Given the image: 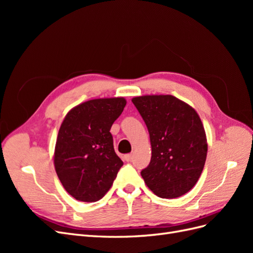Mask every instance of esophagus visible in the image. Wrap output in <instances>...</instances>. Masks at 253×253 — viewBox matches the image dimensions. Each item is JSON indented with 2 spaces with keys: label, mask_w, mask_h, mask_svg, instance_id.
<instances>
[{
  "label": "esophagus",
  "mask_w": 253,
  "mask_h": 253,
  "mask_svg": "<svg viewBox=\"0 0 253 253\" xmlns=\"http://www.w3.org/2000/svg\"><path fill=\"white\" fill-rule=\"evenodd\" d=\"M132 159H133V155H132V154H126V155H125V160H126V163H131Z\"/></svg>",
  "instance_id": "34e87169"
}]
</instances>
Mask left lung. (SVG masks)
I'll return each instance as SVG.
<instances>
[{
  "label": "left lung",
  "mask_w": 253,
  "mask_h": 253,
  "mask_svg": "<svg viewBox=\"0 0 253 253\" xmlns=\"http://www.w3.org/2000/svg\"><path fill=\"white\" fill-rule=\"evenodd\" d=\"M150 134L152 157L141 176L155 195L179 197L192 189L203 172L208 144L196 111L171 95L134 97Z\"/></svg>",
  "instance_id": "obj_1"
}]
</instances>
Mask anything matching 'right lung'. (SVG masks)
<instances>
[{"label": "right lung", "instance_id": "1", "mask_svg": "<svg viewBox=\"0 0 253 253\" xmlns=\"http://www.w3.org/2000/svg\"><path fill=\"white\" fill-rule=\"evenodd\" d=\"M126 104L122 97L93 99L66 114L53 164L66 192L77 201L101 200L124 165L115 153L110 129Z\"/></svg>", "mask_w": 253, "mask_h": 253}]
</instances>
